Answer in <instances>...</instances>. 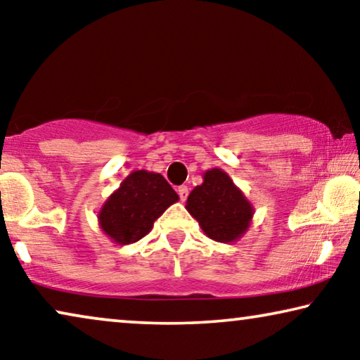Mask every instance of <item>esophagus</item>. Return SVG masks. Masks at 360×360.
Returning a JSON list of instances; mask_svg holds the SVG:
<instances>
[{
  "label": "esophagus",
  "mask_w": 360,
  "mask_h": 360,
  "mask_svg": "<svg viewBox=\"0 0 360 360\" xmlns=\"http://www.w3.org/2000/svg\"><path fill=\"white\" fill-rule=\"evenodd\" d=\"M179 196H180V200L181 201H185L186 198H188V186H185V185H181V186H179Z\"/></svg>",
  "instance_id": "obj_1"
}]
</instances>
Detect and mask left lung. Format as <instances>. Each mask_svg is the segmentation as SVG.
I'll return each mask as SVG.
<instances>
[{"label":"left lung","instance_id":"1","mask_svg":"<svg viewBox=\"0 0 360 360\" xmlns=\"http://www.w3.org/2000/svg\"><path fill=\"white\" fill-rule=\"evenodd\" d=\"M186 210L216 243H234L249 229L254 208L231 176L221 169L205 172L203 184L195 186Z\"/></svg>","mask_w":360,"mask_h":360}]
</instances>
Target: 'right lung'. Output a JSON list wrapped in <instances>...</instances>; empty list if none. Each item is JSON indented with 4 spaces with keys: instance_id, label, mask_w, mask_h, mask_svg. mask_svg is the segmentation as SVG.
I'll list each match as a JSON object with an SVG mask.
<instances>
[{
    "instance_id": "obj_1",
    "label": "right lung",
    "mask_w": 360,
    "mask_h": 360,
    "mask_svg": "<svg viewBox=\"0 0 360 360\" xmlns=\"http://www.w3.org/2000/svg\"><path fill=\"white\" fill-rule=\"evenodd\" d=\"M176 201L179 195L160 174L136 170L105 201L98 221L116 244H132L149 234L154 221Z\"/></svg>"
}]
</instances>
